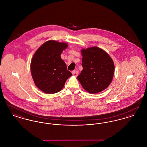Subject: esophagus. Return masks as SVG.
Returning a JSON list of instances; mask_svg holds the SVG:
<instances>
[{
    "instance_id": "34e87169",
    "label": "esophagus",
    "mask_w": 147,
    "mask_h": 147,
    "mask_svg": "<svg viewBox=\"0 0 147 147\" xmlns=\"http://www.w3.org/2000/svg\"><path fill=\"white\" fill-rule=\"evenodd\" d=\"M72 74H73V75L74 76V77H77L78 76V70H73V71H72Z\"/></svg>"
}]
</instances>
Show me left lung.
Masks as SVG:
<instances>
[{"mask_svg": "<svg viewBox=\"0 0 147 147\" xmlns=\"http://www.w3.org/2000/svg\"><path fill=\"white\" fill-rule=\"evenodd\" d=\"M83 69L77 78L84 89L96 94L104 90L112 82L115 65L111 57L98 47L81 50Z\"/></svg>", "mask_w": 147, "mask_h": 147, "instance_id": "1", "label": "left lung"}]
</instances>
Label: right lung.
I'll return each instance as SVG.
<instances>
[{
	"mask_svg": "<svg viewBox=\"0 0 147 147\" xmlns=\"http://www.w3.org/2000/svg\"><path fill=\"white\" fill-rule=\"evenodd\" d=\"M68 44L49 40L36 51L31 61L30 69L36 86L46 94H55L63 89L66 80L71 76L61 57Z\"/></svg>",
	"mask_w": 147,
	"mask_h": 147,
	"instance_id": "obj_1",
	"label": "right lung"
}]
</instances>
